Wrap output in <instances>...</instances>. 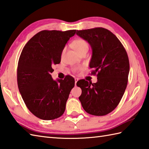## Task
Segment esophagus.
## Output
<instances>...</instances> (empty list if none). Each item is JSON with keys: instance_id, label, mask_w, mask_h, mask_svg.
<instances>
[{"instance_id": "1", "label": "esophagus", "mask_w": 149, "mask_h": 149, "mask_svg": "<svg viewBox=\"0 0 149 149\" xmlns=\"http://www.w3.org/2000/svg\"><path fill=\"white\" fill-rule=\"evenodd\" d=\"M79 81V79L78 78H75V84L76 85V84H77V82Z\"/></svg>"}]
</instances>
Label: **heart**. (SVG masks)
Here are the masks:
<instances>
[{"mask_svg":"<svg viewBox=\"0 0 149 149\" xmlns=\"http://www.w3.org/2000/svg\"><path fill=\"white\" fill-rule=\"evenodd\" d=\"M73 46H74L75 50H76L78 54H79L82 51L84 50H88V43L86 40L83 39H78L74 41L73 43ZM66 47H64L61 52V57L63 58L65 55L66 52ZM82 69V67H77L74 68V72H79Z\"/></svg>","mask_w":149,"mask_h":149,"instance_id":"b5f03b06","label":"heart"}]
</instances>
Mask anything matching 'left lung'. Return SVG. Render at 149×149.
<instances>
[{
    "mask_svg": "<svg viewBox=\"0 0 149 149\" xmlns=\"http://www.w3.org/2000/svg\"><path fill=\"white\" fill-rule=\"evenodd\" d=\"M76 34L91 47V74L97 76L96 83L84 79L77 82V86L82 90L79 99L90 115H107L118 105L127 87L129 72L127 52L115 34L104 28L77 31Z\"/></svg>",
    "mask_w": 149,
    "mask_h": 149,
    "instance_id": "1",
    "label": "left lung"
}]
</instances>
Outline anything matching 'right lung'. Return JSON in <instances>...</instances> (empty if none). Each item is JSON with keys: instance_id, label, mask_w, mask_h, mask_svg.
Returning <instances> with one entry per match:
<instances>
[{"instance_id": "right-lung-1", "label": "right lung", "mask_w": 149, "mask_h": 149, "mask_svg": "<svg viewBox=\"0 0 149 149\" xmlns=\"http://www.w3.org/2000/svg\"><path fill=\"white\" fill-rule=\"evenodd\" d=\"M76 30L42 31L24 46L17 68V83L25 104L42 120L58 118L64 113L75 80L70 75L54 81L52 66L61 62V52Z\"/></svg>"}]
</instances>
